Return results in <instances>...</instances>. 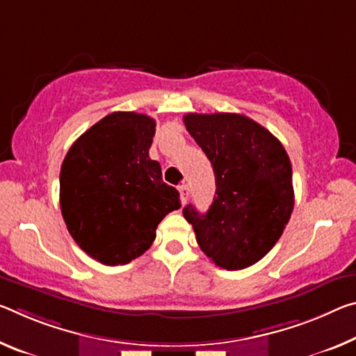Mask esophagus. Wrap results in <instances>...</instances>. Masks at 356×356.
Here are the masks:
<instances>
[{
	"instance_id": "esophagus-1",
	"label": "esophagus",
	"mask_w": 356,
	"mask_h": 356,
	"mask_svg": "<svg viewBox=\"0 0 356 356\" xmlns=\"http://www.w3.org/2000/svg\"><path fill=\"white\" fill-rule=\"evenodd\" d=\"M179 193H180V202H182V206H184L185 202H187L188 195H190L187 185H182V187H179Z\"/></svg>"
}]
</instances>
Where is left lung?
Listing matches in <instances>:
<instances>
[{"label": "left lung", "instance_id": "8db88e82", "mask_svg": "<svg viewBox=\"0 0 356 356\" xmlns=\"http://www.w3.org/2000/svg\"><path fill=\"white\" fill-rule=\"evenodd\" d=\"M184 123L211 161L216 198L184 217L206 257L227 270L249 268L273 249L295 206L291 163L280 140L241 114H187Z\"/></svg>", "mask_w": 356, "mask_h": 356}]
</instances>
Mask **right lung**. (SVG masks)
<instances>
[{
    "instance_id": "1",
    "label": "right lung",
    "mask_w": 356,
    "mask_h": 356,
    "mask_svg": "<svg viewBox=\"0 0 356 356\" xmlns=\"http://www.w3.org/2000/svg\"><path fill=\"white\" fill-rule=\"evenodd\" d=\"M154 118L112 112L87 129L63 160L60 206L67 231L99 263L127 264L149 249L158 223L180 207L179 191L150 160Z\"/></svg>"
}]
</instances>
